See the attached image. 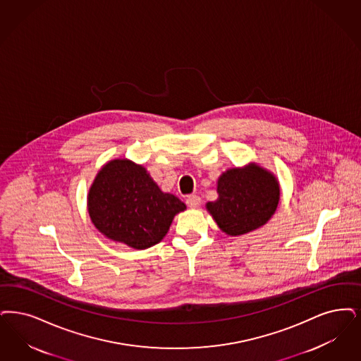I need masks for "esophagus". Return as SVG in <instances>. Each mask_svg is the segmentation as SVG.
I'll use <instances>...</instances> for the list:
<instances>
[{
    "mask_svg": "<svg viewBox=\"0 0 361 361\" xmlns=\"http://www.w3.org/2000/svg\"><path fill=\"white\" fill-rule=\"evenodd\" d=\"M185 202L189 208H197L202 204V199L197 195H189Z\"/></svg>",
    "mask_w": 361,
    "mask_h": 361,
    "instance_id": "obj_1",
    "label": "esophagus"
}]
</instances>
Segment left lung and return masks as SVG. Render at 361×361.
<instances>
[{
  "label": "left lung",
  "mask_w": 361,
  "mask_h": 361,
  "mask_svg": "<svg viewBox=\"0 0 361 361\" xmlns=\"http://www.w3.org/2000/svg\"><path fill=\"white\" fill-rule=\"evenodd\" d=\"M279 184L274 174L257 164L233 168L217 180V197L207 209L219 228L236 236L264 226L279 202Z\"/></svg>",
  "instance_id": "8db88e82"
}]
</instances>
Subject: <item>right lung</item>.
Returning <instances> with one entry per match:
<instances>
[{"label":"right lung","mask_w":361,"mask_h":361,"mask_svg":"<svg viewBox=\"0 0 361 361\" xmlns=\"http://www.w3.org/2000/svg\"><path fill=\"white\" fill-rule=\"evenodd\" d=\"M92 224L106 238L145 250L159 243L185 204L164 193L142 165L130 159L109 161L87 196Z\"/></svg>","instance_id":"obj_1"}]
</instances>
